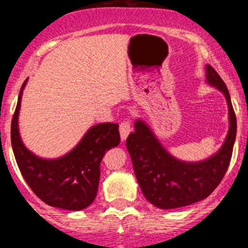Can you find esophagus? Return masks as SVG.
<instances>
[{
    "label": "esophagus",
    "mask_w": 248,
    "mask_h": 248,
    "mask_svg": "<svg viewBox=\"0 0 248 248\" xmlns=\"http://www.w3.org/2000/svg\"><path fill=\"white\" fill-rule=\"evenodd\" d=\"M119 129H120V136H121V139L126 140L127 137H128V134L131 133L132 131L131 122H129L128 120H124V121H122L121 124H120Z\"/></svg>",
    "instance_id": "obj_1"
}]
</instances>
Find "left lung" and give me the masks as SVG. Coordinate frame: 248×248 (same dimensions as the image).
<instances>
[{
  "instance_id": "obj_1",
  "label": "left lung",
  "mask_w": 248,
  "mask_h": 248,
  "mask_svg": "<svg viewBox=\"0 0 248 248\" xmlns=\"http://www.w3.org/2000/svg\"><path fill=\"white\" fill-rule=\"evenodd\" d=\"M205 81L223 93L228 106V133L218 151L197 162L176 158L140 117L126 140L140 189L159 209H176L207 198L228 169L236 137V117L226 84L210 64L205 66Z\"/></svg>"
}]
</instances>
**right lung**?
Listing matches in <instances>:
<instances>
[{
	"instance_id": "right-lung-1",
	"label": "right lung",
	"mask_w": 248,
	"mask_h": 248,
	"mask_svg": "<svg viewBox=\"0 0 248 248\" xmlns=\"http://www.w3.org/2000/svg\"><path fill=\"white\" fill-rule=\"evenodd\" d=\"M22 84L13 120L11 139L17 167L25 181L41 201L50 206L80 211L92 204L98 191L104 154L120 144L119 124L111 122L90 127L76 146L57 158L37 156L25 146L19 131Z\"/></svg>"
}]
</instances>
